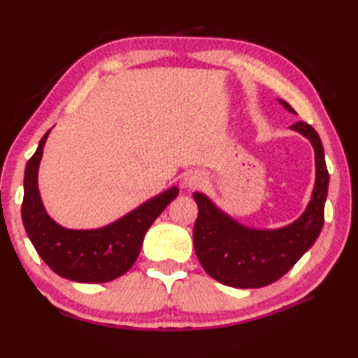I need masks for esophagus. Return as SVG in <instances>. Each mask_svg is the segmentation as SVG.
<instances>
[{
  "label": "esophagus",
  "mask_w": 358,
  "mask_h": 358,
  "mask_svg": "<svg viewBox=\"0 0 358 358\" xmlns=\"http://www.w3.org/2000/svg\"><path fill=\"white\" fill-rule=\"evenodd\" d=\"M204 181H206V178H204L203 173L189 172L185 178V185L189 186V188H198V186L204 185Z\"/></svg>",
  "instance_id": "obj_1"
}]
</instances>
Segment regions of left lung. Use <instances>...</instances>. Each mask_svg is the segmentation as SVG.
Instances as JSON below:
<instances>
[{
    "label": "left lung",
    "instance_id": "obj_1",
    "mask_svg": "<svg viewBox=\"0 0 358 358\" xmlns=\"http://www.w3.org/2000/svg\"><path fill=\"white\" fill-rule=\"evenodd\" d=\"M289 112L295 110L279 100ZM292 129L311 141L316 159V183L308 208L294 224L279 230H255L236 224L204 194L194 193L198 219L193 229L194 251L210 278L238 289H258L279 280L311 248L324 224V203L329 173L318 133L311 124L296 122Z\"/></svg>",
    "mask_w": 358,
    "mask_h": 358
}]
</instances>
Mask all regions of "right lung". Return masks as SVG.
<instances>
[{"label":"right lung","mask_w":358,"mask_h":358,"mask_svg":"<svg viewBox=\"0 0 358 358\" xmlns=\"http://www.w3.org/2000/svg\"><path fill=\"white\" fill-rule=\"evenodd\" d=\"M50 133V131H48ZM48 133L29 159L24 177L22 220L30 241L50 269L76 282H108L128 273L138 258L145 231L178 196V188L145 201L117 222L95 230H69L50 219L38 194L37 172Z\"/></svg>","instance_id":"1"}]
</instances>
